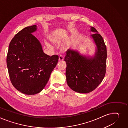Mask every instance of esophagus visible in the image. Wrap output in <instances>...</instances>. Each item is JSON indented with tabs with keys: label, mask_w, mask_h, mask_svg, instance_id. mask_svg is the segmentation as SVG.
I'll return each instance as SVG.
<instances>
[{
	"label": "esophagus",
	"mask_w": 128,
	"mask_h": 128,
	"mask_svg": "<svg viewBox=\"0 0 128 128\" xmlns=\"http://www.w3.org/2000/svg\"><path fill=\"white\" fill-rule=\"evenodd\" d=\"M63 60H64V58L62 56H60L58 57V61L61 62V61H63Z\"/></svg>",
	"instance_id": "1"
}]
</instances>
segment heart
<instances>
[{
	"label": "heart",
	"mask_w": 128,
	"mask_h": 128,
	"mask_svg": "<svg viewBox=\"0 0 128 128\" xmlns=\"http://www.w3.org/2000/svg\"><path fill=\"white\" fill-rule=\"evenodd\" d=\"M61 38L60 36H56V37H52V38H51V40H52V42H58L60 40H61ZM45 43L46 44V45L47 46H48V47H50V45H49V44L48 43V42H45Z\"/></svg>",
	"instance_id": "obj_1"
}]
</instances>
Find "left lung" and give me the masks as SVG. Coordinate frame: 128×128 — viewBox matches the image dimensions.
<instances>
[{"mask_svg": "<svg viewBox=\"0 0 128 128\" xmlns=\"http://www.w3.org/2000/svg\"><path fill=\"white\" fill-rule=\"evenodd\" d=\"M90 31L96 32L90 36L97 47L95 56H84L70 49L66 52L64 58L68 86L80 93H88L96 89L106 72L107 52L104 40L95 28L90 27Z\"/></svg>", "mask_w": 128, "mask_h": 128, "instance_id": "left-lung-1", "label": "left lung"}]
</instances>
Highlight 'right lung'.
<instances>
[{"mask_svg": "<svg viewBox=\"0 0 128 128\" xmlns=\"http://www.w3.org/2000/svg\"><path fill=\"white\" fill-rule=\"evenodd\" d=\"M36 25L18 32L8 46L6 65L13 86L26 95L41 92L56 66L58 56H49L42 51L39 40L32 34Z\"/></svg>", "mask_w": 128, "mask_h": 128, "instance_id": "obj_1", "label": "right lung"}]
</instances>
